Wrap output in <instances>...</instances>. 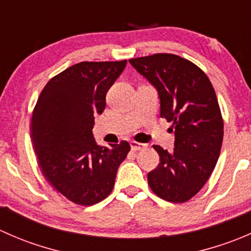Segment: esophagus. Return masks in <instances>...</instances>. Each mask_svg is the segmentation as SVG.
I'll return each instance as SVG.
<instances>
[{
  "mask_svg": "<svg viewBox=\"0 0 251 251\" xmlns=\"http://www.w3.org/2000/svg\"><path fill=\"white\" fill-rule=\"evenodd\" d=\"M130 146H131V149H132V151H141L142 148H144V147H146V144H142V143H138V142L132 141L131 142Z\"/></svg>",
  "mask_w": 251,
  "mask_h": 251,
  "instance_id": "obj_1",
  "label": "esophagus"
}]
</instances>
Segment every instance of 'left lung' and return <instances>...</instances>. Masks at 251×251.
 Segmentation results:
<instances>
[{"label":"left lung","mask_w":251,"mask_h":251,"mask_svg":"<svg viewBox=\"0 0 251 251\" xmlns=\"http://www.w3.org/2000/svg\"><path fill=\"white\" fill-rule=\"evenodd\" d=\"M128 62L154 86L160 116L175 128L173 151L153 146L160 163L148 174L149 187L161 199L184 203L203 188L221 151L224 121L216 93L203 70L178 55L158 53Z\"/></svg>","instance_id":"obj_1"}]
</instances>
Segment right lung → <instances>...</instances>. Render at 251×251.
Masks as SVG:
<instances>
[{
	"instance_id": "right-lung-1",
	"label": "right lung",
	"mask_w": 251,
	"mask_h": 251,
	"mask_svg": "<svg viewBox=\"0 0 251 251\" xmlns=\"http://www.w3.org/2000/svg\"><path fill=\"white\" fill-rule=\"evenodd\" d=\"M127 60L81 62L52 77L32 113L31 141L39 165L53 188L78 205L97 204L113 191L128 142L100 146L95 116Z\"/></svg>"
}]
</instances>
